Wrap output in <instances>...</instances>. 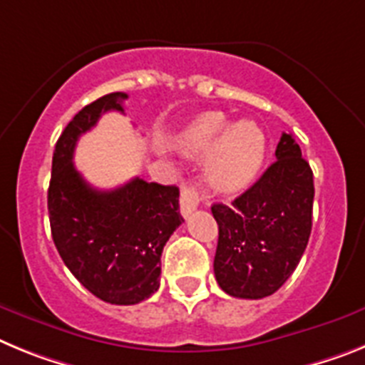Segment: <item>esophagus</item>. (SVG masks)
Returning a JSON list of instances; mask_svg holds the SVG:
<instances>
[{"label":"esophagus","instance_id":"1","mask_svg":"<svg viewBox=\"0 0 365 365\" xmlns=\"http://www.w3.org/2000/svg\"><path fill=\"white\" fill-rule=\"evenodd\" d=\"M202 202V195L198 192V189L192 185H187L182 189V196H180V209H182L183 217H189V215L195 211Z\"/></svg>","mask_w":365,"mask_h":365}]
</instances>
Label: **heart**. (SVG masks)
<instances>
[{
  "label": "heart",
  "mask_w": 365,
  "mask_h": 365,
  "mask_svg": "<svg viewBox=\"0 0 365 365\" xmlns=\"http://www.w3.org/2000/svg\"><path fill=\"white\" fill-rule=\"evenodd\" d=\"M183 150L191 156H209L207 182L218 192H239L261 173L266 138L252 121L233 123L220 112L200 115L183 135Z\"/></svg>",
  "instance_id": "b5f03b06"
}]
</instances>
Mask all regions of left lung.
Masks as SVG:
<instances>
[{
    "label": "left lung",
    "instance_id": "left-lung-1",
    "mask_svg": "<svg viewBox=\"0 0 365 365\" xmlns=\"http://www.w3.org/2000/svg\"><path fill=\"white\" fill-rule=\"evenodd\" d=\"M272 163L230 205L213 204L218 224L215 277L226 294L261 299L283 287L312 230L314 178L292 134H283Z\"/></svg>",
    "mask_w": 365,
    "mask_h": 365
}]
</instances>
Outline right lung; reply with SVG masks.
I'll list each match as a JSON object with an SVG mask.
<instances>
[{
	"mask_svg": "<svg viewBox=\"0 0 365 365\" xmlns=\"http://www.w3.org/2000/svg\"><path fill=\"white\" fill-rule=\"evenodd\" d=\"M115 91L84 106L66 126L53 152L47 209L60 257L93 296L112 305H135L160 288L161 252L183 222L176 185L141 178L97 191L75 169L77 139L103 113L123 110Z\"/></svg>",
	"mask_w": 365,
	"mask_h": 365,
	"instance_id": "add662e5",
	"label": "right lung"
}]
</instances>
